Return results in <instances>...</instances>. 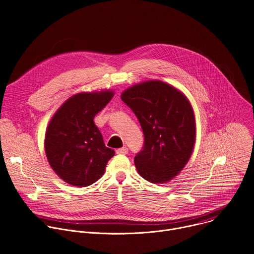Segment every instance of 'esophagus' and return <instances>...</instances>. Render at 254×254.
I'll return each mask as SVG.
<instances>
[{"instance_id": "34e87169", "label": "esophagus", "mask_w": 254, "mask_h": 254, "mask_svg": "<svg viewBox=\"0 0 254 254\" xmlns=\"http://www.w3.org/2000/svg\"><path fill=\"white\" fill-rule=\"evenodd\" d=\"M127 152H128V150H127V147H123V148H121V149H118V150H117V153H118V154H120V155H127Z\"/></svg>"}]
</instances>
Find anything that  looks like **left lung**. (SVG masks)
<instances>
[{"mask_svg": "<svg viewBox=\"0 0 254 254\" xmlns=\"http://www.w3.org/2000/svg\"><path fill=\"white\" fill-rule=\"evenodd\" d=\"M122 100L137 118L144 136L134 157L138 174L151 183H165L189 161L195 143L196 126L187 97L159 80L127 89Z\"/></svg>", "mask_w": 254, "mask_h": 254, "instance_id": "obj_1", "label": "left lung"}]
</instances>
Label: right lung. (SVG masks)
<instances>
[{"instance_id": "1", "label": "right lung", "mask_w": 254, "mask_h": 254, "mask_svg": "<svg viewBox=\"0 0 254 254\" xmlns=\"http://www.w3.org/2000/svg\"><path fill=\"white\" fill-rule=\"evenodd\" d=\"M114 92H82L71 96L56 112L45 134V152L54 172L66 183L86 187L103 175L115 151L105 147L94 117Z\"/></svg>"}]
</instances>
